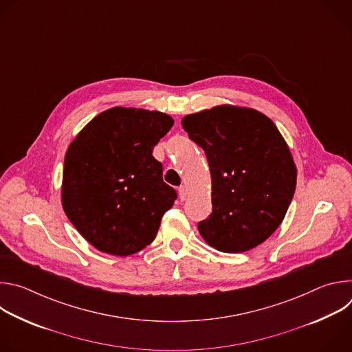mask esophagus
Here are the masks:
<instances>
[{"instance_id":"1","label":"esophagus","mask_w":352,"mask_h":352,"mask_svg":"<svg viewBox=\"0 0 352 352\" xmlns=\"http://www.w3.org/2000/svg\"><path fill=\"white\" fill-rule=\"evenodd\" d=\"M178 193H179V199H181V200H185V199H186V196H188V190H186V186L181 185V186L178 188Z\"/></svg>"}]
</instances>
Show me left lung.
<instances>
[{"label": "left lung", "instance_id": "1", "mask_svg": "<svg viewBox=\"0 0 352 352\" xmlns=\"http://www.w3.org/2000/svg\"><path fill=\"white\" fill-rule=\"evenodd\" d=\"M181 122L212 174L213 210L197 224L200 235L227 254L256 248L278 228L295 192L296 167L280 131L265 114L235 106Z\"/></svg>", "mask_w": 352, "mask_h": 352}]
</instances>
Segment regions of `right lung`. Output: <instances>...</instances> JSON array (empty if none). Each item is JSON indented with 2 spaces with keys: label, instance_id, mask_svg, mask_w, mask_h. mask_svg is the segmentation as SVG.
Instances as JSON below:
<instances>
[{
  "label": "right lung",
  "instance_id": "right-lung-1",
  "mask_svg": "<svg viewBox=\"0 0 352 352\" xmlns=\"http://www.w3.org/2000/svg\"><path fill=\"white\" fill-rule=\"evenodd\" d=\"M173 125L160 111L114 107L94 117L69 144L63 208L96 249L128 256L156 238L177 193L152 153Z\"/></svg>",
  "mask_w": 352,
  "mask_h": 352
}]
</instances>
